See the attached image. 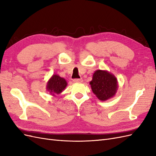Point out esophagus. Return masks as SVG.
<instances>
[{
	"label": "esophagus",
	"instance_id": "esophagus-1",
	"mask_svg": "<svg viewBox=\"0 0 156 156\" xmlns=\"http://www.w3.org/2000/svg\"><path fill=\"white\" fill-rule=\"evenodd\" d=\"M73 81L74 83H82L83 79H75L73 80Z\"/></svg>",
	"mask_w": 156,
	"mask_h": 156
}]
</instances>
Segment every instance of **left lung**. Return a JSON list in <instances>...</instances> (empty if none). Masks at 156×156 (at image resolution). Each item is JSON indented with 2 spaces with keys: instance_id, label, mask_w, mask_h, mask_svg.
Returning <instances> with one entry per match:
<instances>
[{
  "instance_id": "left-lung-1",
  "label": "left lung",
  "mask_w": 156,
  "mask_h": 156,
  "mask_svg": "<svg viewBox=\"0 0 156 156\" xmlns=\"http://www.w3.org/2000/svg\"><path fill=\"white\" fill-rule=\"evenodd\" d=\"M90 84L93 93L101 101H106L115 96L117 92L116 77L107 70L98 69L94 73Z\"/></svg>"
}]
</instances>
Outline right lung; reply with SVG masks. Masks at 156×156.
Segmentation results:
<instances>
[{"label": "right lung", "instance_id": "obj_1", "mask_svg": "<svg viewBox=\"0 0 156 156\" xmlns=\"http://www.w3.org/2000/svg\"><path fill=\"white\" fill-rule=\"evenodd\" d=\"M68 85L66 79L60 77L57 74H54L47 83L46 89L51 95L55 96L56 94H60Z\"/></svg>", "mask_w": 156, "mask_h": 156}]
</instances>
